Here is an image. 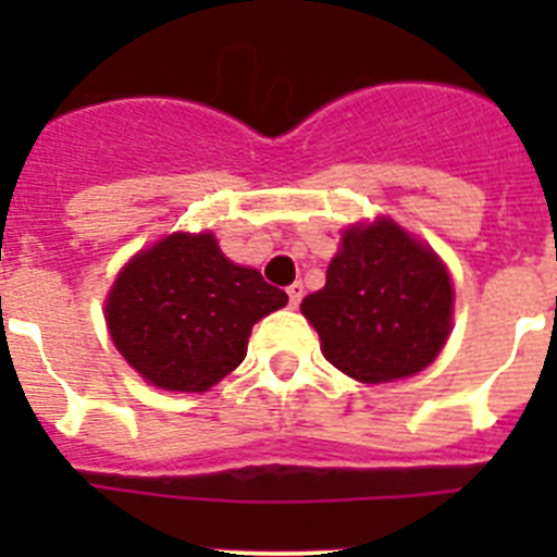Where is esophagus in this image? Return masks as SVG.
Segmentation results:
<instances>
[{
	"instance_id": "esophagus-1",
	"label": "esophagus",
	"mask_w": 557,
	"mask_h": 557,
	"mask_svg": "<svg viewBox=\"0 0 557 557\" xmlns=\"http://www.w3.org/2000/svg\"><path fill=\"white\" fill-rule=\"evenodd\" d=\"M287 295H289V307L298 309V304H301V298H304V284H301V282L289 284Z\"/></svg>"
}]
</instances>
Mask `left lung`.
Masks as SVG:
<instances>
[{"instance_id": "left-lung-1", "label": "left lung", "mask_w": 557, "mask_h": 557, "mask_svg": "<svg viewBox=\"0 0 557 557\" xmlns=\"http://www.w3.org/2000/svg\"><path fill=\"white\" fill-rule=\"evenodd\" d=\"M301 312L334 368L379 385L424 371L444 348L451 282L430 248L379 220L343 234L326 287L307 295Z\"/></svg>"}]
</instances>
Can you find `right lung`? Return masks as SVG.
<instances>
[{
	"label": "right lung",
	"instance_id": "obj_1",
	"mask_svg": "<svg viewBox=\"0 0 557 557\" xmlns=\"http://www.w3.org/2000/svg\"><path fill=\"white\" fill-rule=\"evenodd\" d=\"M284 304V289L228 262L211 234H172L122 270L106 318L147 382L203 393L243 362L253 323Z\"/></svg>",
	"mask_w": 557,
	"mask_h": 557
}]
</instances>
